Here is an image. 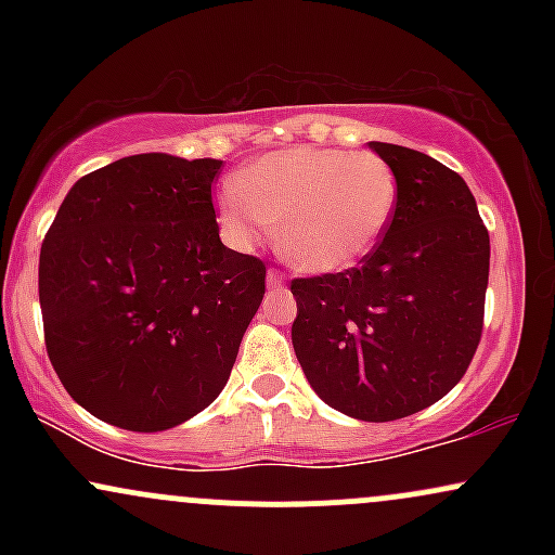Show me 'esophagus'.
I'll list each match as a JSON object with an SVG mask.
<instances>
[{"mask_svg":"<svg viewBox=\"0 0 555 555\" xmlns=\"http://www.w3.org/2000/svg\"><path fill=\"white\" fill-rule=\"evenodd\" d=\"M266 286H269V289H282V286H284L282 273L269 271V276H266Z\"/></svg>","mask_w":555,"mask_h":555,"instance_id":"34e87169","label":"esophagus"}]
</instances>
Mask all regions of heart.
Segmentation results:
<instances>
[{
	"label": "heart",
	"instance_id": "obj_1",
	"mask_svg": "<svg viewBox=\"0 0 555 555\" xmlns=\"http://www.w3.org/2000/svg\"><path fill=\"white\" fill-rule=\"evenodd\" d=\"M399 184L375 154L295 145L250 162L219 195V224L253 247L279 221V250L308 273H341L384 240Z\"/></svg>",
	"mask_w": 555,
	"mask_h": 555
}]
</instances>
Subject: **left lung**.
<instances>
[{
  "label": "left lung",
  "instance_id": "left-lung-1",
  "mask_svg": "<svg viewBox=\"0 0 555 555\" xmlns=\"http://www.w3.org/2000/svg\"><path fill=\"white\" fill-rule=\"evenodd\" d=\"M367 145L397 175V211L358 269L292 282V344L328 406L388 423L436 404L467 373L482 334L490 237L456 171L404 145Z\"/></svg>",
  "mask_w": 555,
  "mask_h": 555
}]
</instances>
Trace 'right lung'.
Returning <instances> with one entry per match:
<instances>
[{
	"label": "right lung",
	"instance_id": "obj_1",
	"mask_svg": "<svg viewBox=\"0 0 555 555\" xmlns=\"http://www.w3.org/2000/svg\"><path fill=\"white\" fill-rule=\"evenodd\" d=\"M219 158L138 154L69 188L38 260L43 339L82 410L156 433L219 397L266 292L219 237Z\"/></svg>",
	"mask_w": 555,
	"mask_h": 555
}]
</instances>
